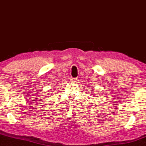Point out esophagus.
<instances>
[{
  "label": "esophagus",
  "instance_id": "esophagus-1",
  "mask_svg": "<svg viewBox=\"0 0 146 146\" xmlns=\"http://www.w3.org/2000/svg\"><path fill=\"white\" fill-rule=\"evenodd\" d=\"M70 80H71V82H75L77 80V79L75 78H72V77H71V78H70Z\"/></svg>",
  "mask_w": 146,
  "mask_h": 146
}]
</instances>
